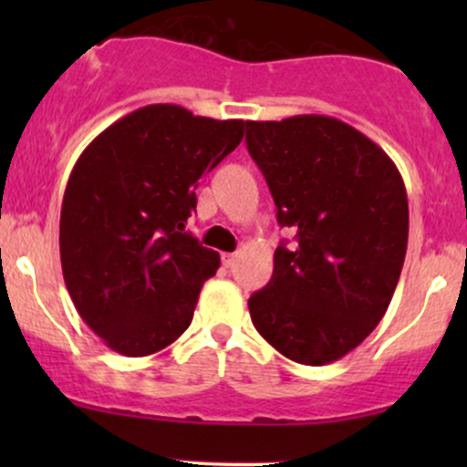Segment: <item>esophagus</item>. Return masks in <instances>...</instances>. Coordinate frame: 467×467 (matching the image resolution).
<instances>
[{
    "mask_svg": "<svg viewBox=\"0 0 467 467\" xmlns=\"http://www.w3.org/2000/svg\"><path fill=\"white\" fill-rule=\"evenodd\" d=\"M234 261H237V254H233V252H223V254H222L223 267H233Z\"/></svg>",
    "mask_w": 467,
    "mask_h": 467,
    "instance_id": "obj_1",
    "label": "esophagus"
}]
</instances>
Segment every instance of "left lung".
Returning <instances> with one entry per match:
<instances>
[{
  "label": "left lung",
  "instance_id": "left-lung-1",
  "mask_svg": "<svg viewBox=\"0 0 467 467\" xmlns=\"http://www.w3.org/2000/svg\"><path fill=\"white\" fill-rule=\"evenodd\" d=\"M276 222L296 244L275 252L270 283L250 296L252 325L298 364L340 360L375 329L398 287L409 200L398 166L329 116L245 122Z\"/></svg>",
  "mask_w": 467,
  "mask_h": 467
}]
</instances>
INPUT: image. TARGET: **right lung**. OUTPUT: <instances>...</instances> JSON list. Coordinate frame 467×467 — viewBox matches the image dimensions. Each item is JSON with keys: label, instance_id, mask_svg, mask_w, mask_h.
I'll list each match as a JSON object with an SVG mask.
<instances>
[{"label": "right lung", "instance_id": "1", "mask_svg": "<svg viewBox=\"0 0 467 467\" xmlns=\"http://www.w3.org/2000/svg\"><path fill=\"white\" fill-rule=\"evenodd\" d=\"M244 120L147 105L80 153L61 206L63 278L109 349L142 358L189 329L219 254L186 233L200 178L233 153Z\"/></svg>", "mask_w": 467, "mask_h": 467}]
</instances>
